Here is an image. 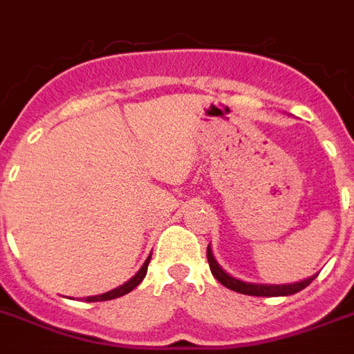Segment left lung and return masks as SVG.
Listing matches in <instances>:
<instances>
[{
    "label": "left lung",
    "instance_id": "1",
    "mask_svg": "<svg viewBox=\"0 0 354 354\" xmlns=\"http://www.w3.org/2000/svg\"><path fill=\"white\" fill-rule=\"evenodd\" d=\"M207 260L208 266H210V271L214 274L218 282H222L225 288L233 290V292H239V294H246V296H258V297H273V296H290V294H296L299 290H304L305 286H309L315 277H309L301 282H294V284H252V282H243L233 279L230 274L223 271L222 267L218 266V261L214 260L212 256V250L210 246L207 248Z\"/></svg>",
    "mask_w": 354,
    "mask_h": 354
}]
</instances>
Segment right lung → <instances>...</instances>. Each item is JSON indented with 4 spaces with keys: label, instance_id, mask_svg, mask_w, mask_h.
I'll return each instance as SVG.
<instances>
[{
    "label": "right lung",
    "instance_id": "right-lung-1",
    "mask_svg": "<svg viewBox=\"0 0 354 354\" xmlns=\"http://www.w3.org/2000/svg\"><path fill=\"white\" fill-rule=\"evenodd\" d=\"M149 260H151V256H149V258L144 261V266L140 267L138 273L134 274V277H132L129 282H124L123 286H119V288H115V290H109V292H106V294H100V296L87 297V301H108V299H115V297L129 294L131 290L136 288L140 282L144 281V277H146V273H147V266H149Z\"/></svg>",
    "mask_w": 354,
    "mask_h": 354
}]
</instances>
